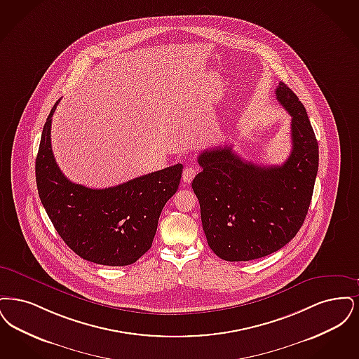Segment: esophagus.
I'll use <instances>...</instances> for the list:
<instances>
[{
  "mask_svg": "<svg viewBox=\"0 0 359 359\" xmlns=\"http://www.w3.org/2000/svg\"><path fill=\"white\" fill-rule=\"evenodd\" d=\"M196 172H197V170H196L193 166H187V168H185V170L182 172V180H184V182L190 184V182H191V180L194 178Z\"/></svg>",
  "mask_w": 359,
  "mask_h": 359,
  "instance_id": "34e87169",
  "label": "esophagus"
}]
</instances>
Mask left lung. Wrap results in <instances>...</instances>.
<instances>
[{
	"label": "left lung",
	"mask_w": 359,
	"mask_h": 359,
	"mask_svg": "<svg viewBox=\"0 0 359 359\" xmlns=\"http://www.w3.org/2000/svg\"><path fill=\"white\" fill-rule=\"evenodd\" d=\"M276 99L290 112L292 150L280 166L244 161L231 146L205 150L191 187L208 244L219 259L248 262L283 248L307 216L319 147L307 111L283 81Z\"/></svg>",
	"instance_id": "8db88e82"
}]
</instances>
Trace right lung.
Wrapping results in <instances>:
<instances>
[{
    "mask_svg": "<svg viewBox=\"0 0 359 359\" xmlns=\"http://www.w3.org/2000/svg\"><path fill=\"white\" fill-rule=\"evenodd\" d=\"M52 107L36 158V182L43 206L64 243L91 263L123 266L150 250L161 212L177 191L182 165L149 172L125 184L91 189L71 182L50 147Z\"/></svg>",
    "mask_w": 359,
    "mask_h": 359,
    "instance_id": "1",
    "label": "right lung"
}]
</instances>
